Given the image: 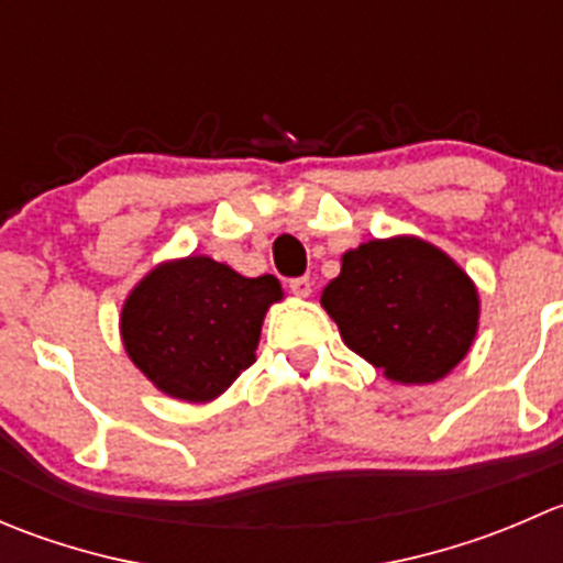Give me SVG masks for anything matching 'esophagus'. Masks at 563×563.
I'll return each mask as SVG.
<instances>
[{"instance_id": "1", "label": "esophagus", "mask_w": 563, "mask_h": 563, "mask_svg": "<svg viewBox=\"0 0 563 563\" xmlns=\"http://www.w3.org/2000/svg\"><path fill=\"white\" fill-rule=\"evenodd\" d=\"M288 288H291L297 297H310V294H313V283H310V277H291V280H288Z\"/></svg>"}]
</instances>
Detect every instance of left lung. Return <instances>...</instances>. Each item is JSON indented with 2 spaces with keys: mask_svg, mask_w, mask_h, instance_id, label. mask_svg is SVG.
Masks as SVG:
<instances>
[{
  "mask_svg": "<svg viewBox=\"0 0 563 563\" xmlns=\"http://www.w3.org/2000/svg\"><path fill=\"white\" fill-rule=\"evenodd\" d=\"M321 305L345 345L400 384L444 378L468 354L479 321L468 275L439 247L411 236L349 250Z\"/></svg>",
  "mask_w": 563,
  "mask_h": 563,
  "instance_id": "obj_1",
  "label": "left lung"
}]
</instances>
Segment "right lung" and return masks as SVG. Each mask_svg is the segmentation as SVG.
Returning a JSON list of instances; mask_svg holds the SVG:
<instances>
[{"instance_id":"right-lung-1","label":"right lung","mask_w":563,"mask_h":563,"mask_svg":"<svg viewBox=\"0 0 563 563\" xmlns=\"http://www.w3.org/2000/svg\"><path fill=\"white\" fill-rule=\"evenodd\" d=\"M280 297L275 275L242 277L207 255L172 261L124 302V349L166 395L212 400L253 365L266 308Z\"/></svg>"}]
</instances>
